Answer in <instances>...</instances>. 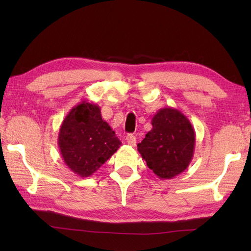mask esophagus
I'll list each match as a JSON object with an SVG mask.
<instances>
[{"instance_id": "1", "label": "esophagus", "mask_w": 251, "mask_h": 251, "mask_svg": "<svg viewBox=\"0 0 251 251\" xmlns=\"http://www.w3.org/2000/svg\"><path fill=\"white\" fill-rule=\"evenodd\" d=\"M126 142L128 143L129 146L135 147V146H136V137H135L134 135H132V134L127 135V137H126Z\"/></svg>"}]
</instances>
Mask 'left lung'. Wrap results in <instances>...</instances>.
Listing matches in <instances>:
<instances>
[{
    "label": "left lung",
    "instance_id": "1",
    "mask_svg": "<svg viewBox=\"0 0 251 251\" xmlns=\"http://www.w3.org/2000/svg\"><path fill=\"white\" fill-rule=\"evenodd\" d=\"M152 129L138 143V151L159 179H173L188 168L194 155L195 131L177 109H159L152 117Z\"/></svg>",
    "mask_w": 251,
    "mask_h": 251
}]
</instances>
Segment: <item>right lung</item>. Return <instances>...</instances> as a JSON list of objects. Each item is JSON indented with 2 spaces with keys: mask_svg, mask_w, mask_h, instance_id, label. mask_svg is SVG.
<instances>
[{
  "mask_svg": "<svg viewBox=\"0 0 251 251\" xmlns=\"http://www.w3.org/2000/svg\"><path fill=\"white\" fill-rule=\"evenodd\" d=\"M122 142L101 117L99 105L82 101L63 120L58 146L67 166L79 177H89L102 166Z\"/></svg>",
  "mask_w": 251,
  "mask_h": 251,
  "instance_id": "obj_1",
  "label": "right lung"
}]
</instances>
